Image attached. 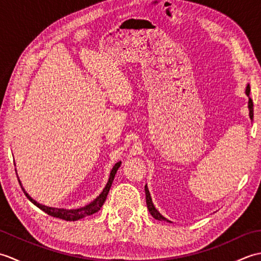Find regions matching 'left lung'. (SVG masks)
I'll return each mask as SVG.
<instances>
[{"label": "left lung", "instance_id": "left-lung-1", "mask_svg": "<svg viewBox=\"0 0 261 261\" xmlns=\"http://www.w3.org/2000/svg\"><path fill=\"white\" fill-rule=\"evenodd\" d=\"M246 93H247L248 96L250 95V85L247 86ZM248 108H249V115H250V119L252 120V119H253V102H252L251 98H249ZM145 191H146V203H147V207H148V210H149V212H150V214H151L156 220H159V221H167V222H170V221H168L167 219H165L164 216H163L162 214H160L156 208H154L153 204H152V202H151V198H150V194H149V191H148L147 186H145Z\"/></svg>", "mask_w": 261, "mask_h": 261}]
</instances>
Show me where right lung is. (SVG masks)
Instances as JSON below:
<instances>
[{"label":"right lung","mask_w":261,"mask_h":261,"mask_svg":"<svg viewBox=\"0 0 261 261\" xmlns=\"http://www.w3.org/2000/svg\"><path fill=\"white\" fill-rule=\"evenodd\" d=\"M121 165V162L116 163L114 165V167L112 168V170H111V174H110V178H109V181L107 186H105V188L103 190V192L99 194V196H97L95 199L92 203H90L88 205H86V206L84 207H81V208H77V210H66V208H54V207H48V206H45V205H41L37 203L35 199H32L28 194L25 193V191L23 190L25 196L30 199V201L36 205V206H38L40 210H42L43 212L47 213L48 215H51L54 216V218H58V219H62V220H66V221H76V220H80L82 218H85V216H88V215H92L94 213L98 212L99 210H101V207L103 206V204L105 202V199H107V196L109 194V191L111 188V185H112V182L114 180V176L116 174V170L119 169ZM21 185V182H20Z\"/></svg>","instance_id":"right-lung-1"}]
</instances>
